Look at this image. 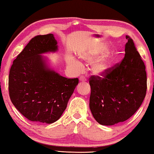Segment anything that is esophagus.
I'll list each match as a JSON object with an SVG mask.
<instances>
[{
	"mask_svg": "<svg viewBox=\"0 0 154 154\" xmlns=\"http://www.w3.org/2000/svg\"><path fill=\"white\" fill-rule=\"evenodd\" d=\"M79 80L81 82H86V77H84V76H81L79 77Z\"/></svg>",
	"mask_w": 154,
	"mask_h": 154,
	"instance_id": "obj_1",
	"label": "esophagus"
}]
</instances>
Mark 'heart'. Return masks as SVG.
I'll list each match as a JSON object with an SVG mask.
<instances>
[{
	"label": "heart",
	"mask_w": 154,
	"mask_h": 154,
	"mask_svg": "<svg viewBox=\"0 0 154 154\" xmlns=\"http://www.w3.org/2000/svg\"><path fill=\"white\" fill-rule=\"evenodd\" d=\"M108 52V48L99 47L90 52L81 53L79 57L83 61L89 64H92L97 59L96 62H94V63L92 64L91 70L94 75H103L108 72L112 63V56L108 54L105 55ZM68 62L79 69L82 68V63L72 56H68Z\"/></svg>",
	"instance_id": "1"
}]
</instances>
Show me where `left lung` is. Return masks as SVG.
Segmentation results:
<instances>
[{
    "instance_id": "obj_1",
    "label": "left lung",
    "mask_w": 154,
    "mask_h": 154,
    "mask_svg": "<svg viewBox=\"0 0 154 154\" xmlns=\"http://www.w3.org/2000/svg\"><path fill=\"white\" fill-rule=\"evenodd\" d=\"M125 57L103 78L91 76L90 109L99 124L113 125L138 110L147 92L145 66L132 39L126 35Z\"/></svg>"
}]
</instances>
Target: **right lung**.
<instances>
[{"instance_id":"1","label":"right lung","mask_w":154,"mask_h":154,"mask_svg":"<svg viewBox=\"0 0 154 154\" xmlns=\"http://www.w3.org/2000/svg\"><path fill=\"white\" fill-rule=\"evenodd\" d=\"M57 50L53 34L37 35L13 62L9 75V97L29 121L48 124L57 121L79 83L78 78L61 76L42 55Z\"/></svg>"}]
</instances>
